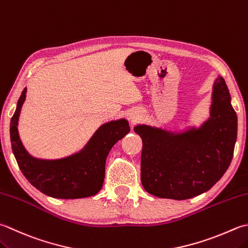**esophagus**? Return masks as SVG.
<instances>
[{
  "label": "esophagus",
  "mask_w": 248,
  "mask_h": 248,
  "mask_svg": "<svg viewBox=\"0 0 248 248\" xmlns=\"http://www.w3.org/2000/svg\"><path fill=\"white\" fill-rule=\"evenodd\" d=\"M140 117L139 113H137V111H131V113H129V119H131L132 121H137Z\"/></svg>",
  "instance_id": "34e87169"
}]
</instances>
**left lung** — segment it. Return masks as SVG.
<instances>
[{
	"instance_id": "1",
	"label": "left lung",
	"mask_w": 248,
	"mask_h": 248,
	"mask_svg": "<svg viewBox=\"0 0 248 248\" xmlns=\"http://www.w3.org/2000/svg\"><path fill=\"white\" fill-rule=\"evenodd\" d=\"M143 140L140 181L153 196L186 200L201 195L224 175L233 157L237 117L225 79L213 85L210 117L200 127L173 132L134 127Z\"/></svg>"
}]
</instances>
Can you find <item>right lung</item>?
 Returning <instances> with one entry per match:
<instances>
[{
  "label": "right lung",
  "mask_w": 248,
  "mask_h": 248,
  "mask_svg": "<svg viewBox=\"0 0 248 248\" xmlns=\"http://www.w3.org/2000/svg\"><path fill=\"white\" fill-rule=\"evenodd\" d=\"M24 88L11 120L14 156L29 183L45 195L58 199L94 196L103 186L105 162L111 147L130 132L127 119L111 120L95 131L84 148L65 158L47 160L31 156L18 133V120L26 100Z\"/></svg>",
  "instance_id": "add662e5"
}]
</instances>
